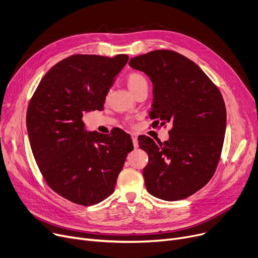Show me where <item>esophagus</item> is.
I'll return each mask as SVG.
<instances>
[{"instance_id": "esophagus-1", "label": "esophagus", "mask_w": 258, "mask_h": 258, "mask_svg": "<svg viewBox=\"0 0 258 258\" xmlns=\"http://www.w3.org/2000/svg\"><path fill=\"white\" fill-rule=\"evenodd\" d=\"M132 140H133V144H134V147L137 148L138 147V140H137V135L136 134H132Z\"/></svg>"}]
</instances>
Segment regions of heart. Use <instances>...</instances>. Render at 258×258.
Segmentation results:
<instances>
[{"mask_svg": "<svg viewBox=\"0 0 258 258\" xmlns=\"http://www.w3.org/2000/svg\"><path fill=\"white\" fill-rule=\"evenodd\" d=\"M126 84H127L128 89L131 90V92L134 94L139 88H141L143 86H147V80L142 74L137 73V72H133V73L128 74V76L126 77Z\"/></svg>", "mask_w": 258, "mask_h": 258, "instance_id": "b5f03b06", "label": "heart"}]
</instances>
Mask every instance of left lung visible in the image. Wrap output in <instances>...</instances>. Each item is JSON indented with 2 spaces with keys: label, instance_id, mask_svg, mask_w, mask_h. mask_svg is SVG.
Here are the masks:
<instances>
[{
  "label": "left lung",
  "instance_id": "obj_1",
  "mask_svg": "<svg viewBox=\"0 0 258 258\" xmlns=\"http://www.w3.org/2000/svg\"><path fill=\"white\" fill-rule=\"evenodd\" d=\"M128 64L153 84V125H172L163 143L138 138L148 155L147 191L164 201L190 197L210 181L220 161L227 120L222 94L197 63L174 51L155 50Z\"/></svg>",
  "mask_w": 258,
  "mask_h": 258
}]
</instances>
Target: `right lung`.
<instances>
[{"mask_svg": "<svg viewBox=\"0 0 258 258\" xmlns=\"http://www.w3.org/2000/svg\"><path fill=\"white\" fill-rule=\"evenodd\" d=\"M128 60L76 54L53 66L40 80L26 123L36 164L52 190L91 206L110 197L133 151L130 135L89 132L84 115L101 111L115 77Z\"/></svg>", "mask_w": 258, "mask_h": 258, "instance_id": "obj_1", "label": "right lung"}]
</instances>
